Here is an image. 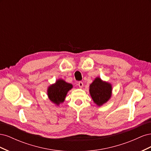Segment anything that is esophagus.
<instances>
[{
	"label": "esophagus",
	"instance_id": "esophagus-1",
	"mask_svg": "<svg viewBox=\"0 0 151 151\" xmlns=\"http://www.w3.org/2000/svg\"><path fill=\"white\" fill-rule=\"evenodd\" d=\"M78 86H79V87L80 88H82L83 87V82H81V81H79V83H78Z\"/></svg>",
	"mask_w": 151,
	"mask_h": 151
}]
</instances>
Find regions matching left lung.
<instances>
[{
  "label": "left lung",
  "instance_id": "1",
  "mask_svg": "<svg viewBox=\"0 0 151 151\" xmlns=\"http://www.w3.org/2000/svg\"><path fill=\"white\" fill-rule=\"evenodd\" d=\"M112 86L110 83L96 77L89 86V93L94 103L100 106L106 103L111 96Z\"/></svg>",
  "mask_w": 151,
  "mask_h": 151
}]
</instances>
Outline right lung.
I'll use <instances>...</instances> for the list:
<instances>
[{"label": "right lung", "instance_id": "1", "mask_svg": "<svg viewBox=\"0 0 151 151\" xmlns=\"http://www.w3.org/2000/svg\"><path fill=\"white\" fill-rule=\"evenodd\" d=\"M71 84L67 83L63 79H58L55 83L50 85L47 90L49 99L58 106L64 101L68 91L72 88Z\"/></svg>", "mask_w": 151, "mask_h": 151}]
</instances>
